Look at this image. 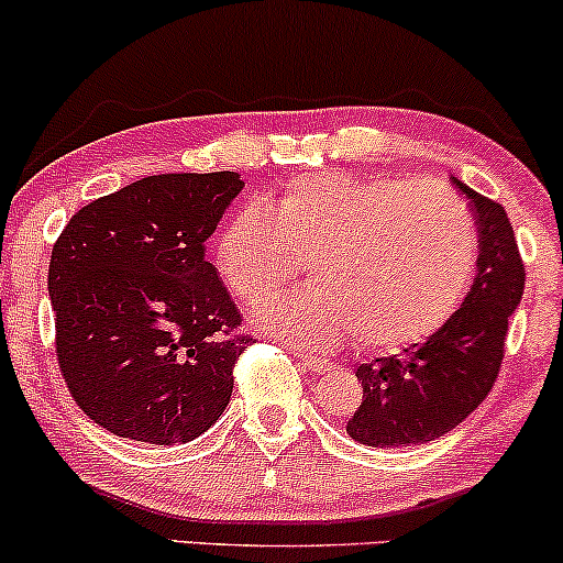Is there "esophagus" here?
Wrapping results in <instances>:
<instances>
[{"mask_svg":"<svg viewBox=\"0 0 563 563\" xmlns=\"http://www.w3.org/2000/svg\"><path fill=\"white\" fill-rule=\"evenodd\" d=\"M299 362H301L303 367H307V369H317V372H324V369H330V367H333V362H330V358H324V356H309V354H299Z\"/></svg>","mask_w":563,"mask_h":563,"instance_id":"obj_1","label":"esophagus"}]
</instances>
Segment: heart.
Returning <instances> with one entry per match:
<instances>
[{"label":"heart","mask_w":563,"mask_h":563,"mask_svg":"<svg viewBox=\"0 0 563 563\" xmlns=\"http://www.w3.org/2000/svg\"><path fill=\"white\" fill-rule=\"evenodd\" d=\"M477 222L443 183L322 173L273 207L230 217L214 243L222 283L256 303L301 273L314 286L262 303L254 320L286 341L330 349L354 333L364 351L428 341L470 294Z\"/></svg>","instance_id":"b5f03b06"}]
</instances>
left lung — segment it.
<instances>
[{
	"label": "left lung",
	"mask_w": 563,
	"mask_h": 563,
	"mask_svg": "<svg viewBox=\"0 0 563 563\" xmlns=\"http://www.w3.org/2000/svg\"><path fill=\"white\" fill-rule=\"evenodd\" d=\"M477 220V275L462 307L424 343L358 364L364 396L346 432L372 449L435 440L464 422L496 383L509 320L525 290L514 228L498 201L453 178Z\"/></svg>",
	"instance_id": "8db88e82"
}]
</instances>
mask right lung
<instances>
[{
  "instance_id": "1",
  "label": "right lung",
  "mask_w": 563,
  "mask_h": 563,
  "mask_svg": "<svg viewBox=\"0 0 563 563\" xmlns=\"http://www.w3.org/2000/svg\"><path fill=\"white\" fill-rule=\"evenodd\" d=\"M241 188L239 173L148 175L78 209L54 243L59 372L112 435L188 443L225 411L254 338L205 243Z\"/></svg>"
}]
</instances>
